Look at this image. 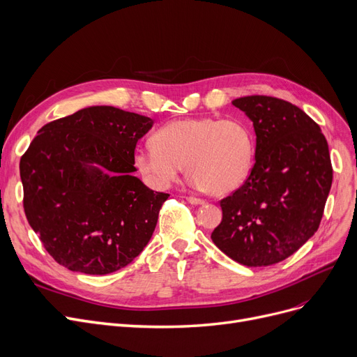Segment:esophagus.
<instances>
[{
    "instance_id": "esophagus-1",
    "label": "esophagus",
    "mask_w": 357,
    "mask_h": 357,
    "mask_svg": "<svg viewBox=\"0 0 357 357\" xmlns=\"http://www.w3.org/2000/svg\"><path fill=\"white\" fill-rule=\"evenodd\" d=\"M185 200H188L189 203H192V205H205V200L193 197V196H188V197H185Z\"/></svg>"
}]
</instances>
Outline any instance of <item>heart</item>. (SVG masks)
Listing matches in <instances>:
<instances>
[{
    "label": "heart",
    "mask_w": 357,
    "mask_h": 357,
    "mask_svg": "<svg viewBox=\"0 0 357 357\" xmlns=\"http://www.w3.org/2000/svg\"><path fill=\"white\" fill-rule=\"evenodd\" d=\"M254 141L238 119L197 117L164 125L154 144L135 151V167L157 189L177 181L183 167L195 188L213 196L236 190L250 174Z\"/></svg>",
    "instance_id": "1"
}]
</instances>
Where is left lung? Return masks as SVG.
I'll return each mask as SVG.
<instances>
[{
	"label": "left lung",
	"mask_w": 357,
	"mask_h": 357,
	"mask_svg": "<svg viewBox=\"0 0 357 357\" xmlns=\"http://www.w3.org/2000/svg\"><path fill=\"white\" fill-rule=\"evenodd\" d=\"M252 122L256 162L240 189L220 200L211 238L248 267L283 261L317 232L333 183L328 144L289 101L247 96L232 101Z\"/></svg>",
	"instance_id": "8db88e82"
}]
</instances>
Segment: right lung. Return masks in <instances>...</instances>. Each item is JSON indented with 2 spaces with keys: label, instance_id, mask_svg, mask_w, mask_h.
<instances>
[{
  "label": "right lung",
  "instance_id": "obj_1",
  "mask_svg": "<svg viewBox=\"0 0 357 357\" xmlns=\"http://www.w3.org/2000/svg\"><path fill=\"white\" fill-rule=\"evenodd\" d=\"M151 117L91 106L46 123L20 160L24 213L56 263L107 275L139 256L169 195L135 177Z\"/></svg>",
  "mask_w": 357,
  "mask_h": 357
}]
</instances>
